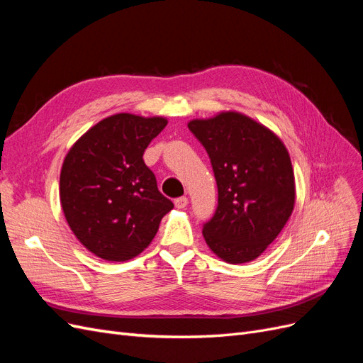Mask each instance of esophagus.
<instances>
[{"label":"esophagus","instance_id":"1","mask_svg":"<svg viewBox=\"0 0 363 363\" xmlns=\"http://www.w3.org/2000/svg\"><path fill=\"white\" fill-rule=\"evenodd\" d=\"M188 199H186V196H180V199H175L174 200V204H175V207L177 208H184L186 206H188Z\"/></svg>","mask_w":363,"mask_h":363}]
</instances>
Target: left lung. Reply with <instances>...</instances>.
<instances>
[{"label": "left lung", "instance_id": "left-lung-1", "mask_svg": "<svg viewBox=\"0 0 363 363\" xmlns=\"http://www.w3.org/2000/svg\"><path fill=\"white\" fill-rule=\"evenodd\" d=\"M212 163L218 207L203 225L207 245L228 263L259 257L294 211L289 152L271 130L238 112L188 124Z\"/></svg>", "mask_w": 363, "mask_h": 363}]
</instances>
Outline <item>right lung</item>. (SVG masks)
<instances>
[{"instance_id": "right-lung-1", "label": "right lung", "mask_w": 363, "mask_h": 363, "mask_svg": "<svg viewBox=\"0 0 363 363\" xmlns=\"http://www.w3.org/2000/svg\"><path fill=\"white\" fill-rule=\"evenodd\" d=\"M167 124L160 116L112 115L87 130L65 157L63 213L77 239L95 256L125 262L140 255L174 207L142 159Z\"/></svg>"}]
</instances>
